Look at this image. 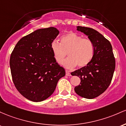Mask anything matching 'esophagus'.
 Returning a JSON list of instances; mask_svg holds the SVG:
<instances>
[{
    "mask_svg": "<svg viewBox=\"0 0 126 126\" xmlns=\"http://www.w3.org/2000/svg\"><path fill=\"white\" fill-rule=\"evenodd\" d=\"M65 72H66V76H71V74H70V71H69L66 70Z\"/></svg>",
    "mask_w": 126,
    "mask_h": 126,
    "instance_id": "obj_1",
    "label": "esophagus"
}]
</instances>
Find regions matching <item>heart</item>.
Listing matches in <instances>:
<instances>
[{"mask_svg": "<svg viewBox=\"0 0 126 126\" xmlns=\"http://www.w3.org/2000/svg\"><path fill=\"white\" fill-rule=\"evenodd\" d=\"M53 56L58 63H61L68 55L69 58L65 60L63 65L67 68H73L78 66H87L94 57V46L89 39L75 32H71L63 35L61 39V44L57 41H53L50 45Z\"/></svg>", "mask_w": 126, "mask_h": 126, "instance_id": "1", "label": "heart"}]
</instances>
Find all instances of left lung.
Here are the masks:
<instances>
[{"label": "left lung", "mask_w": 126, "mask_h": 126, "mask_svg": "<svg viewBox=\"0 0 126 126\" xmlns=\"http://www.w3.org/2000/svg\"><path fill=\"white\" fill-rule=\"evenodd\" d=\"M77 30L88 36L94 46V57L87 66L71 73L80 77V84L74 87L76 93L86 99L98 96L107 90L115 68L112 47L109 41L95 30L77 26Z\"/></svg>", "instance_id": "left-lung-1"}]
</instances>
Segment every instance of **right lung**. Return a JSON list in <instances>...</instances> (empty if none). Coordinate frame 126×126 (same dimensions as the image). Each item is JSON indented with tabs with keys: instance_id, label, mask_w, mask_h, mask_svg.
<instances>
[{
	"instance_id": "right-lung-1",
	"label": "right lung",
	"mask_w": 126,
	"mask_h": 126,
	"mask_svg": "<svg viewBox=\"0 0 126 126\" xmlns=\"http://www.w3.org/2000/svg\"><path fill=\"white\" fill-rule=\"evenodd\" d=\"M55 27L40 29L18 41L10 58V68L15 87L33 102L46 99L65 75L56 63L50 45L59 34Z\"/></svg>"
}]
</instances>
